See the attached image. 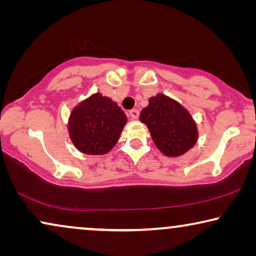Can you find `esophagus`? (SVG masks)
<instances>
[{
	"label": "esophagus",
	"mask_w": 256,
	"mask_h": 256,
	"mask_svg": "<svg viewBox=\"0 0 256 256\" xmlns=\"http://www.w3.org/2000/svg\"><path fill=\"white\" fill-rule=\"evenodd\" d=\"M129 116H130L132 118H134V120H136V118H138L140 116V112L138 110H129Z\"/></svg>",
	"instance_id": "34e87169"
}]
</instances>
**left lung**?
Returning a JSON list of instances; mask_svg holds the SVG:
<instances>
[{
  "label": "left lung",
  "mask_w": 256,
  "mask_h": 256,
  "mask_svg": "<svg viewBox=\"0 0 256 256\" xmlns=\"http://www.w3.org/2000/svg\"><path fill=\"white\" fill-rule=\"evenodd\" d=\"M140 120L146 124L155 146L168 157L184 155L197 143L198 129L194 118L166 94L150 98Z\"/></svg>",
  "instance_id": "1"
}]
</instances>
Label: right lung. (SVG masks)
<instances>
[{"mask_svg": "<svg viewBox=\"0 0 256 256\" xmlns=\"http://www.w3.org/2000/svg\"><path fill=\"white\" fill-rule=\"evenodd\" d=\"M126 124L127 116L115 101L94 93L73 108L68 129L79 152L104 155L116 144Z\"/></svg>", "mask_w": 256, "mask_h": 256, "instance_id": "right-lung-1", "label": "right lung"}]
</instances>
